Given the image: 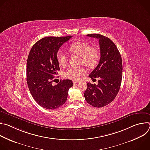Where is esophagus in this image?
Segmentation results:
<instances>
[{
  "label": "esophagus",
  "instance_id": "obj_1",
  "mask_svg": "<svg viewBox=\"0 0 150 150\" xmlns=\"http://www.w3.org/2000/svg\"><path fill=\"white\" fill-rule=\"evenodd\" d=\"M79 81H73V83H74V84H75V83H79Z\"/></svg>",
  "mask_w": 150,
  "mask_h": 150
}]
</instances>
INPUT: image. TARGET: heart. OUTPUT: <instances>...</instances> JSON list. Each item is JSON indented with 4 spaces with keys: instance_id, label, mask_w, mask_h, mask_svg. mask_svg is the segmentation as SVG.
<instances>
[{
    "instance_id": "1",
    "label": "heart",
    "mask_w": 150,
    "mask_h": 150,
    "mask_svg": "<svg viewBox=\"0 0 150 150\" xmlns=\"http://www.w3.org/2000/svg\"><path fill=\"white\" fill-rule=\"evenodd\" d=\"M70 50L74 54L82 57V63L89 68L96 65L100 59V51L96 47L91 46L87 42H76L69 47ZM56 58L60 67H65L68 62L67 54L62 50H59L56 54ZM86 74L83 68H69L64 72V76L72 80H79L82 76Z\"/></svg>"
}]
</instances>
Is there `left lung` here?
<instances>
[{
    "instance_id": "left-lung-1",
    "label": "left lung",
    "mask_w": 150,
    "mask_h": 150,
    "mask_svg": "<svg viewBox=\"0 0 150 150\" xmlns=\"http://www.w3.org/2000/svg\"><path fill=\"white\" fill-rule=\"evenodd\" d=\"M88 37L99 40L100 59L97 67L89 75L92 79L98 78L97 85L87 82L84 93L85 100L95 108H102L110 103L116 97L122 78L121 55L114 42L108 37L98 34Z\"/></svg>"
}]
</instances>
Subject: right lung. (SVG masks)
<instances>
[{"label":"right lung","mask_w":150,"mask_h":150,"mask_svg":"<svg viewBox=\"0 0 150 150\" xmlns=\"http://www.w3.org/2000/svg\"><path fill=\"white\" fill-rule=\"evenodd\" d=\"M67 37H46L32 47L27 62V82L34 100L46 109L54 110L65 104L69 89L73 86L70 79L52 83L60 70L56 54L60 46L68 41Z\"/></svg>","instance_id":"right-lung-1"}]
</instances>
